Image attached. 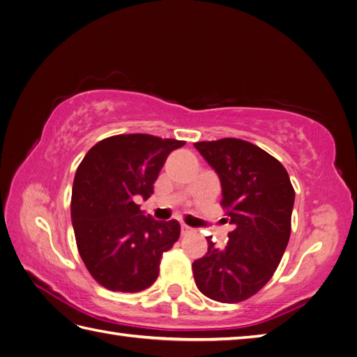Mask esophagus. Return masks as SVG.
Here are the masks:
<instances>
[{"label":"esophagus","instance_id":"obj_1","mask_svg":"<svg viewBox=\"0 0 357 357\" xmlns=\"http://www.w3.org/2000/svg\"><path fill=\"white\" fill-rule=\"evenodd\" d=\"M190 232H193L192 228H189L188 225H181V235H188V234H190Z\"/></svg>","mask_w":357,"mask_h":357}]
</instances>
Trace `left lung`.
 <instances>
[{"mask_svg": "<svg viewBox=\"0 0 357 357\" xmlns=\"http://www.w3.org/2000/svg\"><path fill=\"white\" fill-rule=\"evenodd\" d=\"M193 146L218 172L220 204L234 226L223 250L208 236V252L192 264L193 277L207 298L235 304L261 290L282 261L295 190L286 168L244 139L223 138Z\"/></svg>", "mask_w": 357, "mask_h": 357, "instance_id": "1", "label": "left lung"}]
</instances>
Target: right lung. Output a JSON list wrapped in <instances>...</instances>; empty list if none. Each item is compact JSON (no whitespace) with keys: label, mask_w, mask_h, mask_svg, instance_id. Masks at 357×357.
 Returning <instances> with one entry per match:
<instances>
[{"label":"right lung","mask_w":357,"mask_h":357,"mask_svg":"<svg viewBox=\"0 0 357 357\" xmlns=\"http://www.w3.org/2000/svg\"><path fill=\"white\" fill-rule=\"evenodd\" d=\"M185 142L147 134L114 135L96 143L75 171L71 222L82 261L105 289L135 294L152 286L164 252L180 236L177 220L144 214V201L167 156Z\"/></svg>","instance_id":"right-lung-1"}]
</instances>
